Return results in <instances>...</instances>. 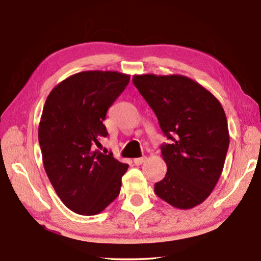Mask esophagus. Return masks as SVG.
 <instances>
[{
  "instance_id": "1",
  "label": "esophagus",
  "mask_w": 261,
  "mask_h": 261,
  "mask_svg": "<svg viewBox=\"0 0 261 261\" xmlns=\"http://www.w3.org/2000/svg\"><path fill=\"white\" fill-rule=\"evenodd\" d=\"M145 160H146V156H143V158H136V159H134V162H135V165L139 166V165H141V163H144V162H145Z\"/></svg>"
}]
</instances>
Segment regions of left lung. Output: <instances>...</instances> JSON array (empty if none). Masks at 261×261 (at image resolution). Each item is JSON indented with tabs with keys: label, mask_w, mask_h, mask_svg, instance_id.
<instances>
[{
	"label": "left lung",
	"mask_w": 261,
	"mask_h": 261,
	"mask_svg": "<svg viewBox=\"0 0 261 261\" xmlns=\"http://www.w3.org/2000/svg\"><path fill=\"white\" fill-rule=\"evenodd\" d=\"M132 82L171 140L161 145L167 174L154 192L176 208L201 204L218 183L229 147L222 106L200 84L180 74H137Z\"/></svg>",
	"instance_id": "1"
}]
</instances>
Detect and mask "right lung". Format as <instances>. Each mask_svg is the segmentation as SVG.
Masks as SVG:
<instances>
[{"instance_id":"add662e5","label":"right lung","mask_w":261,"mask_h":261,"mask_svg":"<svg viewBox=\"0 0 261 261\" xmlns=\"http://www.w3.org/2000/svg\"><path fill=\"white\" fill-rule=\"evenodd\" d=\"M130 82L116 71H83L53 88L39 124L43 167L63 204L81 215H95L116 199L126 163L94 151L108 132L107 110Z\"/></svg>"}]
</instances>
